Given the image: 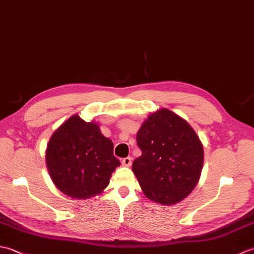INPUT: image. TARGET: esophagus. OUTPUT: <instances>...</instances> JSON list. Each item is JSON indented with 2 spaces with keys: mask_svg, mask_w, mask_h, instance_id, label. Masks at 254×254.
Masks as SVG:
<instances>
[{
  "mask_svg": "<svg viewBox=\"0 0 254 254\" xmlns=\"http://www.w3.org/2000/svg\"><path fill=\"white\" fill-rule=\"evenodd\" d=\"M131 164H132V157H130V156H128V157H126V158L122 159V165L123 166L128 167V166H131Z\"/></svg>",
  "mask_w": 254,
  "mask_h": 254,
  "instance_id": "esophagus-1",
  "label": "esophagus"
}]
</instances>
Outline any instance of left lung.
<instances>
[{
	"mask_svg": "<svg viewBox=\"0 0 254 254\" xmlns=\"http://www.w3.org/2000/svg\"><path fill=\"white\" fill-rule=\"evenodd\" d=\"M142 155L132 170L149 199L172 205L195 188L203 167V146L186 120L168 109L153 113L136 135Z\"/></svg>",
	"mask_w": 254,
	"mask_h": 254,
	"instance_id": "left-lung-1",
	"label": "left lung"
}]
</instances>
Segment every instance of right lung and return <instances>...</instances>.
Returning <instances> with one entry per match:
<instances>
[{"instance_id": "1", "label": "right lung", "mask_w": 254, "mask_h": 254, "mask_svg": "<svg viewBox=\"0 0 254 254\" xmlns=\"http://www.w3.org/2000/svg\"><path fill=\"white\" fill-rule=\"evenodd\" d=\"M46 163L56 187L74 198H88L109 185L120 166L113 155V143L102 135L94 122L73 116L53 133Z\"/></svg>"}]
</instances>
